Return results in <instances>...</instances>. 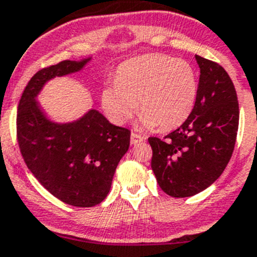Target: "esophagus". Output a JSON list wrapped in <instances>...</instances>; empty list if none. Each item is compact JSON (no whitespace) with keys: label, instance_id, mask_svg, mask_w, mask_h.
I'll return each mask as SVG.
<instances>
[{"label":"esophagus","instance_id":"esophagus-1","mask_svg":"<svg viewBox=\"0 0 257 257\" xmlns=\"http://www.w3.org/2000/svg\"><path fill=\"white\" fill-rule=\"evenodd\" d=\"M142 141H144V137L140 136V135H137V134H131V144L132 145H137Z\"/></svg>","mask_w":257,"mask_h":257}]
</instances>
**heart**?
<instances>
[{"label": "heart", "mask_w": 257, "mask_h": 257, "mask_svg": "<svg viewBox=\"0 0 257 257\" xmlns=\"http://www.w3.org/2000/svg\"><path fill=\"white\" fill-rule=\"evenodd\" d=\"M199 81L195 68L181 58L147 53L118 67L115 85L101 91V106L108 120L123 125L137 111L144 128H176L196 105Z\"/></svg>", "instance_id": "1"}]
</instances>
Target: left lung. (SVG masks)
Wrapping results in <instances>:
<instances>
[{"label":"left lung","mask_w":257,"mask_h":257,"mask_svg":"<svg viewBox=\"0 0 257 257\" xmlns=\"http://www.w3.org/2000/svg\"><path fill=\"white\" fill-rule=\"evenodd\" d=\"M199 93L190 117L165 140L150 137L151 167L162 191L189 197L221 176L232 155L238 128V102L230 76L218 63L195 56Z\"/></svg>","instance_id":"1"}]
</instances>
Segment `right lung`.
Instances as JSON below:
<instances>
[{"instance_id":"add662e5","label":"right lung","mask_w":257,"mask_h":257,"mask_svg":"<svg viewBox=\"0 0 257 257\" xmlns=\"http://www.w3.org/2000/svg\"><path fill=\"white\" fill-rule=\"evenodd\" d=\"M91 60L62 61L40 70L27 83L17 112V140L30 171L50 194L77 207L106 199L131 132L112 125L96 108L77 120L57 122L37 97L48 81L80 72Z\"/></svg>"}]
</instances>
